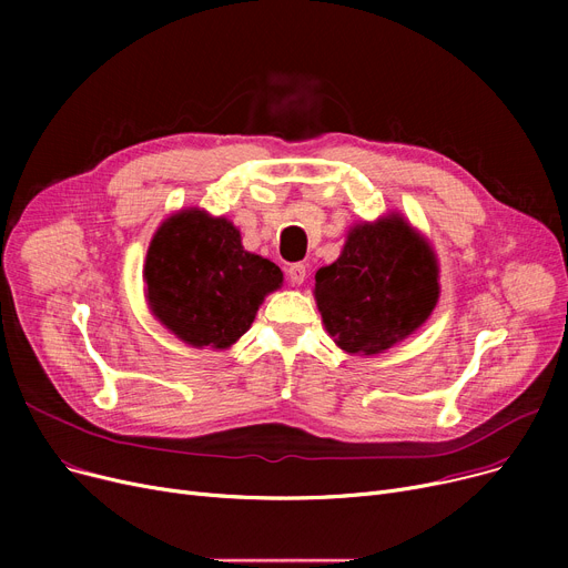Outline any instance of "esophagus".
<instances>
[{
    "label": "esophagus",
    "mask_w": 568,
    "mask_h": 568,
    "mask_svg": "<svg viewBox=\"0 0 568 568\" xmlns=\"http://www.w3.org/2000/svg\"><path fill=\"white\" fill-rule=\"evenodd\" d=\"M306 274H308V266L304 262H296V264L287 266V278L294 285H302L306 281Z\"/></svg>",
    "instance_id": "esophagus-1"
}]
</instances>
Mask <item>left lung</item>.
Returning <instances> with one entry per match:
<instances>
[{
	"instance_id": "obj_1",
	"label": "left lung",
	"mask_w": 568,
	"mask_h": 568,
	"mask_svg": "<svg viewBox=\"0 0 568 568\" xmlns=\"http://www.w3.org/2000/svg\"><path fill=\"white\" fill-rule=\"evenodd\" d=\"M313 294L326 334L343 352L382 354L435 311L439 262L428 239L389 212L347 230L338 260L317 268Z\"/></svg>"
}]
</instances>
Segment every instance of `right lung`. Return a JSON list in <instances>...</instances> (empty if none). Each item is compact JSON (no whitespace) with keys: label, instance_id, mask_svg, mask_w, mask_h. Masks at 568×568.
I'll return each mask as SVG.
<instances>
[{"label":"right lung","instance_id":"1","mask_svg":"<svg viewBox=\"0 0 568 568\" xmlns=\"http://www.w3.org/2000/svg\"><path fill=\"white\" fill-rule=\"evenodd\" d=\"M152 315L179 341L230 349L257 315L283 272L242 246V232L200 206L179 209L154 232L142 268Z\"/></svg>","mask_w":568,"mask_h":568}]
</instances>
